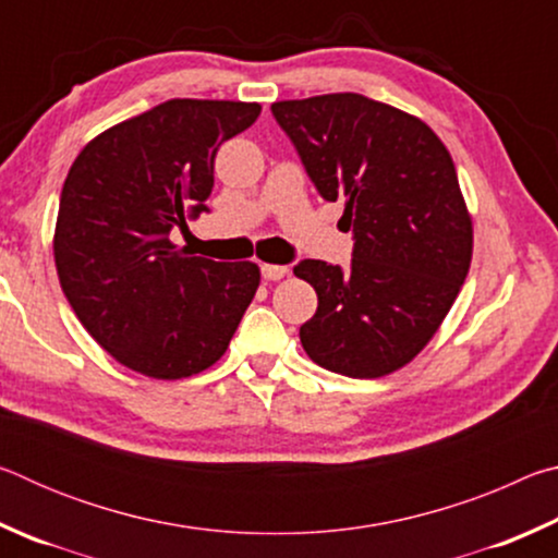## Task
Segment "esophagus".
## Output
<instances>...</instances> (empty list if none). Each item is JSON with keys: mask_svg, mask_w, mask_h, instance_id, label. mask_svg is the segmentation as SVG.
<instances>
[{"mask_svg": "<svg viewBox=\"0 0 558 558\" xmlns=\"http://www.w3.org/2000/svg\"><path fill=\"white\" fill-rule=\"evenodd\" d=\"M260 272H263V278H266V280H280V278L288 276V268L286 266H272V263H263Z\"/></svg>", "mask_w": 558, "mask_h": 558, "instance_id": "34e87169", "label": "esophagus"}]
</instances>
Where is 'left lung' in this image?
<instances>
[{
    "label": "left lung",
    "instance_id": "left-lung-1",
    "mask_svg": "<svg viewBox=\"0 0 558 558\" xmlns=\"http://www.w3.org/2000/svg\"><path fill=\"white\" fill-rule=\"evenodd\" d=\"M327 202L344 199L352 268L302 260L317 292L300 327L315 364L379 379L421 354L450 313L472 260V216L448 147L426 122L359 93L272 102Z\"/></svg>",
    "mask_w": 558,
    "mask_h": 558
}]
</instances>
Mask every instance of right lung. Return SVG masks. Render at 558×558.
Returning <instances> with one entry per match:
<instances>
[{
    "label": "right lung",
    "mask_w": 558,
    "mask_h": 558,
    "mask_svg": "<svg viewBox=\"0 0 558 558\" xmlns=\"http://www.w3.org/2000/svg\"><path fill=\"white\" fill-rule=\"evenodd\" d=\"M258 116V102L174 98L100 132L71 165L56 270L81 325L128 369L186 379L229 349L260 268L189 256L169 231L206 211L216 153Z\"/></svg>",
    "instance_id": "1"
}]
</instances>
